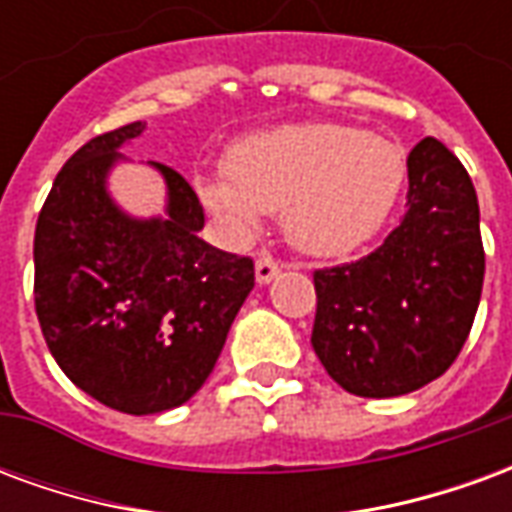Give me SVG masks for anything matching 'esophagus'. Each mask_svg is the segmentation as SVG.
<instances>
[{"label": "esophagus", "instance_id": "esophagus-1", "mask_svg": "<svg viewBox=\"0 0 512 512\" xmlns=\"http://www.w3.org/2000/svg\"><path fill=\"white\" fill-rule=\"evenodd\" d=\"M279 268H282V263H279V260H274L271 255H260V257H257V263H255L257 282H260V285L271 282V279L279 274Z\"/></svg>", "mask_w": 512, "mask_h": 512}]
</instances>
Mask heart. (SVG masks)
Returning <instances> with one entry per match:
<instances>
[{"label":"heart","instance_id":"b5f03b06","mask_svg":"<svg viewBox=\"0 0 512 512\" xmlns=\"http://www.w3.org/2000/svg\"><path fill=\"white\" fill-rule=\"evenodd\" d=\"M406 180L403 150L340 123L285 126L241 139L227 169L197 180L202 202L238 230L282 211L285 233L310 255H343L386 222Z\"/></svg>","mask_w":512,"mask_h":512}]
</instances>
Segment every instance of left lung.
Returning a JSON list of instances; mask_svg holds the SVG:
<instances>
[{"instance_id": "obj_1", "label": "left lung", "mask_w": 512, "mask_h": 512, "mask_svg": "<svg viewBox=\"0 0 512 512\" xmlns=\"http://www.w3.org/2000/svg\"><path fill=\"white\" fill-rule=\"evenodd\" d=\"M483 277L472 178L439 139L425 136L408 153L406 211L384 244L312 274V348L351 395L414 392L458 359Z\"/></svg>"}]
</instances>
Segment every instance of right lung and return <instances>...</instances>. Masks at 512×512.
<instances>
[{"instance_id": "1", "label": "right lung", "mask_w": 512, "mask_h": 512, "mask_svg": "<svg viewBox=\"0 0 512 512\" xmlns=\"http://www.w3.org/2000/svg\"><path fill=\"white\" fill-rule=\"evenodd\" d=\"M128 123L90 139L54 178L35 227V312L62 373L123 414L186 403L211 376L230 323L255 288L252 257L213 249L200 197L172 167L169 216L117 211L104 178Z\"/></svg>"}]
</instances>
